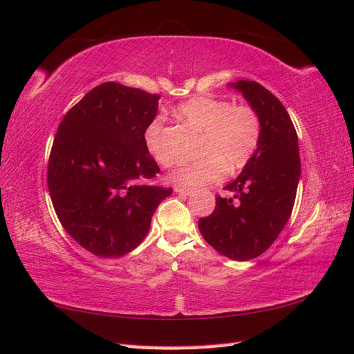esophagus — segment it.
Returning a JSON list of instances; mask_svg holds the SVG:
<instances>
[{"mask_svg": "<svg viewBox=\"0 0 354 354\" xmlns=\"http://www.w3.org/2000/svg\"><path fill=\"white\" fill-rule=\"evenodd\" d=\"M174 190L179 194H184V196H190L193 193V190H190V188H185V187H179V185H175Z\"/></svg>", "mask_w": 354, "mask_h": 354, "instance_id": "1", "label": "esophagus"}]
</instances>
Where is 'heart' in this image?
Segmentation results:
<instances>
[{"instance_id":"heart-1","label":"heart","mask_w":354,"mask_h":354,"mask_svg":"<svg viewBox=\"0 0 354 354\" xmlns=\"http://www.w3.org/2000/svg\"><path fill=\"white\" fill-rule=\"evenodd\" d=\"M185 125L203 134L202 161L180 164L169 174L171 183L196 190L220 183L226 169L244 167L259 145L261 123L250 106L232 105L209 96H196L176 109ZM162 118H153L145 129V146L160 164H169L171 155L162 142Z\"/></svg>"}]
</instances>
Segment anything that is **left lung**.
<instances>
[{
	"label": "left lung",
	"mask_w": 354,
	"mask_h": 354,
	"mask_svg": "<svg viewBox=\"0 0 354 354\" xmlns=\"http://www.w3.org/2000/svg\"><path fill=\"white\" fill-rule=\"evenodd\" d=\"M238 90L261 123L259 145L241 174L217 197L211 216L199 220L209 245L234 261L264 253L285 227L300 180L299 138L282 102L257 81L229 83Z\"/></svg>",
	"instance_id": "obj_1"
}]
</instances>
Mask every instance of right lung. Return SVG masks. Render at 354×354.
<instances>
[{"label": "right lung", "instance_id": "obj_1", "mask_svg": "<svg viewBox=\"0 0 354 354\" xmlns=\"http://www.w3.org/2000/svg\"><path fill=\"white\" fill-rule=\"evenodd\" d=\"M158 95L104 83L66 113L48 164L55 214L73 240L101 258L134 250L171 188L146 184L160 171L145 146Z\"/></svg>", "mask_w": 354, "mask_h": 354}]
</instances>
